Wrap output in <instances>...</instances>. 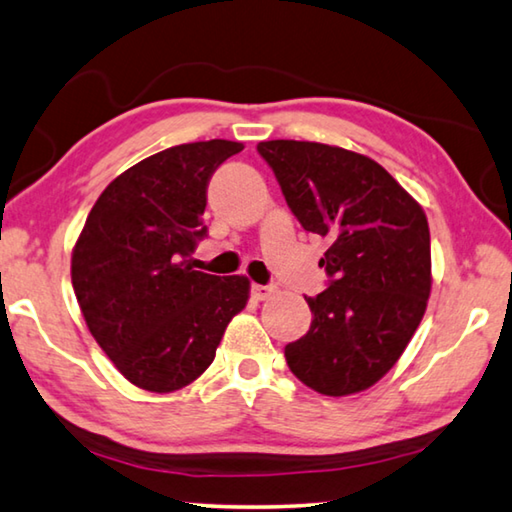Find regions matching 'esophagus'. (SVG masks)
<instances>
[{
	"label": "esophagus",
	"instance_id": "obj_1",
	"mask_svg": "<svg viewBox=\"0 0 512 512\" xmlns=\"http://www.w3.org/2000/svg\"><path fill=\"white\" fill-rule=\"evenodd\" d=\"M271 293H273V287H268V284H253V287H250V296L255 300H266Z\"/></svg>",
	"mask_w": 512,
	"mask_h": 512
}]
</instances>
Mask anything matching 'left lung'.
I'll return each mask as SVG.
<instances>
[{
  "label": "left lung",
  "mask_w": 512,
  "mask_h": 512,
  "mask_svg": "<svg viewBox=\"0 0 512 512\" xmlns=\"http://www.w3.org/2000/svg\"><path fill=\"white\" fill-rule=\"evenodd\" d=\"M302 228L325 237L329 287L305 296L309 332L284 348L293 375L332 397L366 391L402 357L427 309L431 241L422 207L381 164L341 146L259 142Z\"/></svg>",
  "instance_id": "8db88e82"
}]
</instances>
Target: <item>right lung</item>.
I'll return each instance as SVG.
<instances>
[{
	"instance_id": "obj_1",
	"label": "right lung",
	"mask_w": 512,
	"mask_h": 512,
	"mask_svg": "<svg viewBox=\"0 0 512 512\" xmlns=\"http://www.w3.org/2000/svg\"><path fill=\"white\" fill-rule=\"evenodd\" d=\"M244 144L171 146L103 189L72 253L76 300L94 341L131 384L171 393L201 377L232 316L246 307L244 275L192 271L207 235V185Z\"/></svg>"
}]
</instances>
